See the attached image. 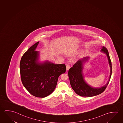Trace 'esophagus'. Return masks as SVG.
<instances>
[{"mask_svg": "<svg viewBox=\"0 0 123 123\" xmlns=\"http://www.w3.org/2000/svg\"><path fill=\"white\" fill-rule=\"evenodd\" d=\"M70 65L69 64H67L66 65V70L67 71H68L69 70V69L70 68Z\"/></svg>", "mask_w": 123, "mask_h": 123, "instance_id": "34e87169", "label": "esophagus"}]
</instances>
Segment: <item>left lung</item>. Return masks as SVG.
Listing matches in <instances>:
<instances>
[{
  "instance_id": "obj_1",
  "label": "left lung",
  "mask_w": 123,
  "mask_h": 123,
  "mask_svg": "<svg viewBox=\"0 0 123 123\" xmlns=\"http://www.w3.org/2000/svg\"><path fill=\"white\" fill-rule=\"evenodd\" d=\"M101 48L100 51L107 55L110 68V74L109 81L105 85L99 88H94L88 84L84 79L83 70L84 64L88 60L89 57H85L80 59L74 64L73 67L70 68L68 71V76L70 85L74 92L79 95L82 97H93L98 95L105 91L109 83L112 73L111 61L107 49L104 47H102Z\"/></svg>"
}]
</instances>
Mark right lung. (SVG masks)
<instances>
[{
    "instance_id": "obj_1",
    "label": "right lung",
    "mask_w": 123,
    "mask_h": 123,
    "mask_svg": "<svg viewBox=\"0 0 123 123\" xmlns=\"http://www.w3.org/2000/svg\"><path fill=\"white\" fill-rule=\"evenodd\" d=\"M39 43L38 41L30 47L23 55L20 73L22 83L30 94L43 98L55 90L59 76L66 71V66L48 60L41 62L39 52L35 50Z\"/></svg>"
}]
</instances>
